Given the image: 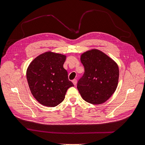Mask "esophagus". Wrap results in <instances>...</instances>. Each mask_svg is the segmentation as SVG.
I'll use <instances>...</instances> for the list:
<instances>
[{"mask_svg":"<svg viewBox=\"0 0 145 145\" xmlns=\"http://www.w3.org/2000/svg\"><path fill=\"white\" fill-rule=\"evenodd\" d=\"M72 82H73V85H76V82H77V80H76V79H74V80H72Z\"/></svg>","mask_w":145,"mask_h":145,"instance_id":"esophagus-1","label":"esophagus"}]
</instances>
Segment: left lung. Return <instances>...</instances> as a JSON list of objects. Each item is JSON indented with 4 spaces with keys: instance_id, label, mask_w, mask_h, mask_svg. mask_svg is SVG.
Listing matches in <instances>:
<instances>
[{
    "instance_id": "obj_1",
    "label": "left lung",
    "mask_w": 145,
    "mask_h": 145,
    "mask_svg": "<svg viewBox=\"0 0 145 145\" xmlns=\"http://www.w3.org/2000/svg\"><path fill=\"white\" fill-rule=\"evenodd\" d=\"M85 72L77 83L82 97L94 105L105 102L115 91L119 69L112 58L98 50H89L81 55Z\"/></svg>"
}]
</instances>
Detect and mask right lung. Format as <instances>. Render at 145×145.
<instances>
[{
  "label": "right lung",
  "instance_id": "right-lung-1",
  "mask_svg": "<svg viewBox=\"0 0 145 145\" xmlns=\"http://www.w3.org/2000/svg\"><path fill=\"white\" fill-rule=\"evenodd\" d=\"M65 59V55L45 52L36 57L27 70L30 90L43 105L57 106L64 100L68 89L74 86L63 67Z\"/></svg>",
  "mask_w": 145,
  "mask_h": 145
}]
</instances>
